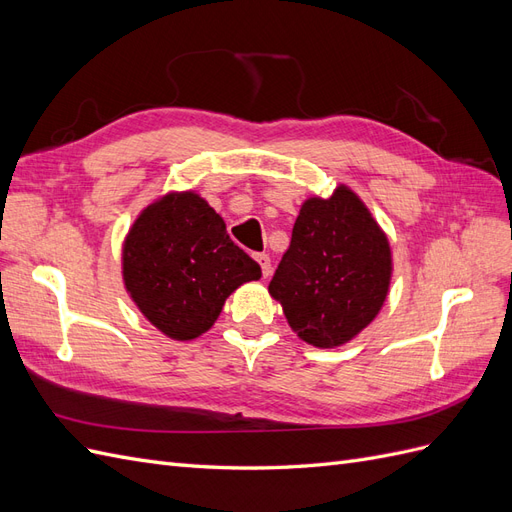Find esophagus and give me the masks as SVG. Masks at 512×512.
Returning a JSON list of instances; mask_svg holds the SVG:
<instances>
[{
    "instance_id": "esophagus-1",
    "label": "esophagus",
    "mask_w": 512,
    "mask_h": 512,
    "mask_svg": "<svg viewBox=\"0 0 512 512\" xmlns=\"http://www.w3.org/2000/svg\"><path fill=\"white\" fill-rule=\"evenodd\" d=\"M256 260L262 269V277H269L271 275V258L267 254H256Z\"/></svg>"
}]
</instances>
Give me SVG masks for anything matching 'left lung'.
I'll list each match as a JSON object with an SVG mask.
<instances>
[{
    "instance_id": "left-lung-1",
    "label": "left lung",
    "mask_w": 512,
    "mask_h": 512,
    "mask_svg": "<svg viewBox=\"0 0 512 512\" xmlns=\"http://www.w3.org/2000/svg\"><path fill=\"white\" fill-rule=\"evenodd\" d=\"M391 247L346 185L309 198L269 292L292 331L316 348L342 346L374 320L391 284Z\"/></svg>"
}]
</instances>
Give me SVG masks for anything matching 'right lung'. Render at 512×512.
Listing matches in <instances>:
<instances>
[{
  "mask_svg": "<svg viewBox=\"0 0 512 512\" xmlns=\"http://www.w3.org/2000/svg\"><path fill=\"white\" fill-rule=\"evenodd\" d=\"M260 275L258 262L194 192L166 194L149 205L123 243V282L132 301L153 327L179 342L209 331L228 294Z\"/></svg>",
  "mask_w": 512,
  "mask_h": 512,
  "instance_id": "obj_1",
  "label": "right lung"
}]
</instances>
